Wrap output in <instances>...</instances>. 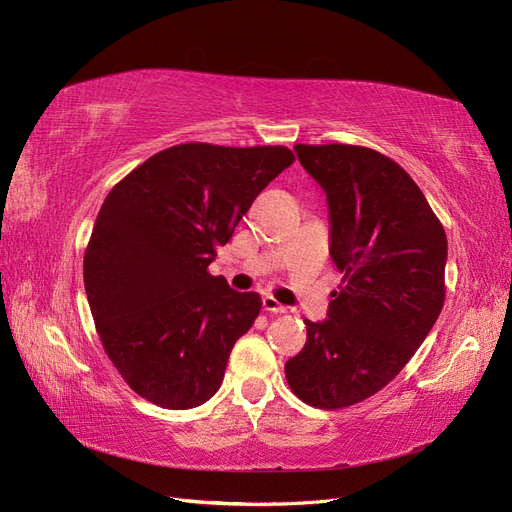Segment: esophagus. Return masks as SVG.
Listing matches in <instances>:
<instances>
[{"instance_id": "1", "label": "esophagus", "mask_w": 512, "mask_h": 512, "mask_svg": "<svg viewBox=\"0 0 512 512\" xmlns=\"http://www.w3.org/2000/svg\"><path fill=\"white\" fill-rule=\"evenodd\" d=\"M262 309H265V312H269V314H286L288 312V307L282 305L280 301L273 299V297L262 299Z\"/></svg>"}]
</instances>
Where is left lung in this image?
<instances>
[{"mask_svg": "<svg viewBox=\"0 0 512 512\" xmlns=\"http://www.w3.org/2000/svg\"><path fill=\"white\" fill-rule=\"evenodd\" d=\"M327 192L331 258L344 273L324 322L286 361L292 393L320 410L384 389L436 324L444 297L446 232L414 179L359 145H294Z\"/></svg>", "mask_w": 512, "mask_h": 512, "instance_id": "8db88e82", "label": "left lung"}]
</instances>
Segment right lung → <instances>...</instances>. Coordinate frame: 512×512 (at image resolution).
I'll use <instances>...</instances> for the list:
<instances>
[{
	"mask_svg": "<svg viewBox=\"0 0 512 512\" xmlns=\"http://www.w3.org/2000/svg\"><path fill=\"white\" fill-rule=\"evenodd\" d=\"M292 162L282 145L183 143L136 166L104 198L83 258L87 301L108 359L151 404L188 410L220 389L262 301L207 269Z\"/></svg>",
	"mask_w": 512,
	"mask_h": 512,
	"instance_id": "right-lung-1",
	"label": "right lung"
}]
</instances>
